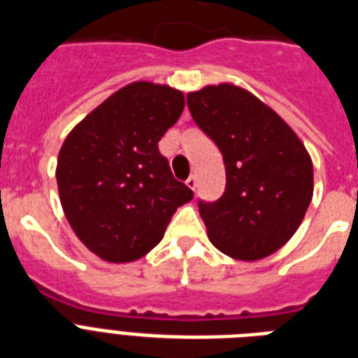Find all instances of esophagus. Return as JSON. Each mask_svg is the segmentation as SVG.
<instances>
[{
  "label": "esophagus",
  "instance_id": "1",
  "mask_svg": "<svg viewBox=\"0 0 358 358\" xmlns=\"http://www.w3.org/2000/svg\"><path fill=\"white\" fill-rule=\"evenodd\" d=\"M187 187L192 188V190H196V187H197V177L196 176L188 177V179H187Z\"/></svg>",
  "mask_w": 358,
  "mask_h": 358
}]
</instances>
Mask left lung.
Segmentation results:
<instances>
[{
	"mask_svg": "<svg viewBox=\"0 0 358 358\" xmlns=\"http://www.w3.org/2000/svg\"><path fill=\"white\" fill-rule=\"evenodd\" d=\"M199 129L224 155L225 192L199 201L208 240L236 260L275 253L301 225L314 190L313 161L292 127L231 83L187 96Z\"/></svg>",
	"mask_w": 358,
	"mask_h": 358,
	"instance_id": "obj_1",
	"label": "left lung"
}]
</instances>
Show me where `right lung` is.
I'll return each instance as SVG.
<instances>
[{
    "mask_svg": "<svg viewBox=\"0 0 358 358\" xmlns=\"http://www.w3.org/2000/svg\"><path fill=\"white\" fill-rule=\"evenodd\" d=\"M185 108L181 90L131 83L70 131L59 151L57 187L77 238L107 262H133L164 236L194 192L171 176L159 140Z\"/></svg>",
    "mask_w": 358,
    "mask_h": 358,
    "instance_id": "obj_1",
    "label": "right lung"
}]
</instances>
